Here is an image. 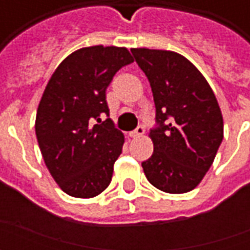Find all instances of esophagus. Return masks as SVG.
Listing matches in <instances>:
<instances>
[{
	"label": "esophagus",
	"mask_w": 250,
	"mask_h": 250,
	"mask_svg": "<svg viewBox=\"0 0 250 250\" xmlns=\"http://www.w3.org/2000/svg\"><path fill=\"white\" fill-rule=\"evenodd\" d=\"M143 134H145V127H143L142 125H139L138 127H136L135 130L131 131L130 136L131 138H138V136H142Z\"/></svg>",
	"instance_id": "esophagus-1"
}]
</instances>
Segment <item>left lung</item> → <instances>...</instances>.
Returning a JSON list of instances; mask_svg holds the SVG:
<instances>
[{
    "instance_id": "obj_1",
    "label": "left lung",
    "mask_w": 250,
    "mask_h": 250,
    "mask_svg": "<svg viewBox=\"0 0 250 250\" xmlns=\"http://www.w3.org/2000/svg\"><path fill=\"white\" fill-rule=\"evenodd\" d=\"M131 52L155 103L154 152L142 162L143 171L165 193H188L208 173L224 138L220 105L206 79L182 55L146 48Z\"/></svg>"
}]
</instances>
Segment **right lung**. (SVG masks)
I'll use <instances>...</instances> for the list:
<instances>
[{"instance_id": "obj_1", "label": "right lung", "mask_w": 250, "mask_h": 250, "mask_svg": "<svg viewBox=\"0 0 250 250\" xmlns=\"http://www.w3.org/2000/svg\"><path fill=\"white\" fill-rule=\"evenodd\" d=\"M132 62L125 48H82L57 66L46 84L36 136L46 167L68 195L92 198L112 179L125 138L108 118L105 89ZM104 114L107 119L102 121Z\"/></svg>"}]
</instances>
